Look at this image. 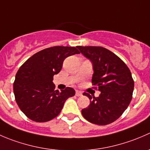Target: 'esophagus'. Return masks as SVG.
I'll use <instances>...</instances> for the list:
<instances>
[{
	"label": "esophagus",
	"mask_w": 150,
	"mask_h": 150,
	"mask_svg": "<svg viewBox=\"0 0 150 150\" xmlns=\"http://www.w3.org/2000/svg\"><path fill=\"white\" fill-rule=\"evenodd\" d=\"M75 96H82V93H81L80 91H75Z\"/></svg>",
	"instance_id": "obj_1"
}]
</instances>
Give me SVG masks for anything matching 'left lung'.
Listing matches in <instances>:
<instances>
[{
    "mask_svg": "<svg viewBox=\"0 0 150 150\" xmlns=\"http://www.w3.org/2000/svg\"><path fill=\"white\" fill-rule=\"evenodd\" d=\"M77 48L93 64L92 83L100 91L98 97L84 92L90 104L81 112L91 123L105 125L122 115L132 99L134 81L129 68L117 55L101 46Z\"/></svg>",
    "mask_w": 150,
    "mask_h": 150,
    "instance_id": "8db88e82",
    "label": "left lung"
}]
</instances>
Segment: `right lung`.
I'll list each match as a JSON object with an SVG mask.
<instances>
[{
  "mask_svg": "<svg viewBox=\"0 0 150 150\" xmlns=\"http://www.w3.org/2000/svg\"><path fill=\"white\" fill-rule=\"evenodd\" d=\"M78 54L76 47H50L35 54L20 67L13 82V93L19 109L28 118L40 122L52 120L67 99L75 95L70 87L54 90L52 81L67 57Z\"/></svg>",
  "mask_w": 150,
  "mask_h": 150,
  "instance_id": "obj_1",
  "label": "right lung"
}]
</instances>
